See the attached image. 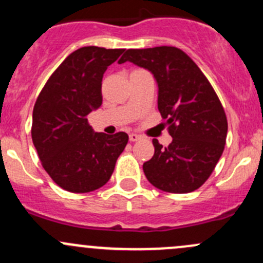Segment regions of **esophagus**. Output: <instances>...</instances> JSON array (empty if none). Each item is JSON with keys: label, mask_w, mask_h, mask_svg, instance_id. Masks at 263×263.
Returning a JSON list of instances; mask_svg holds the SVG:
<instances>
[{"label": "esophagus", "mask_w": 263, "mask_h": 263, "mask_svg": "<svg viewBox=\"0 0 263 263\" xmlns=\"http://www.w3.org/2000/svg\"><path fill=\"white\" fill-rule=\"evenodd\" d=\"M137 140H140V136L137 134H129V141L135 142L137 141Z\"/></svg>", "instance_id": "obj_1"}]
</instances>
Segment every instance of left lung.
<instances>
[{"label": "left lung", "instance_id": "8db88e82", "mask_svg": "<svg viewBox=\"0 0 263 263\" xmlns=\"http://www.w3.org/2000/svg\"><path fill=\"white\" fill-rule=\"evenodd\" d=\"M126 61L150 71L158 82V109L173 141L153 140L155 153L144 163L147 181L171 193L197 190L214 172L228 134L224 108L202 71L176 47L127 49Z\"/></svg>", "mask_w": 263, "mask_h": 263}]
</instances>
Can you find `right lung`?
<instances>
[{
    "label": "right lung",
    "mask_w": 263,
    "mask_h": 263,
    "mask_svg": "<svg viewBox=\"0 0 263 263\" xmlns=\"http://www.w3.org/2000/svg\"><path fill=\"white\" fill-rule=\"evenodd\" d=\"M124 49L82 47L50 75L33 109L31 139L44 171L73 193L103 187L128 142L126 132H94L87 115L102 105V80Z\"/></svg>",
    "instance_id": "add662e5"
}]
</instances>
